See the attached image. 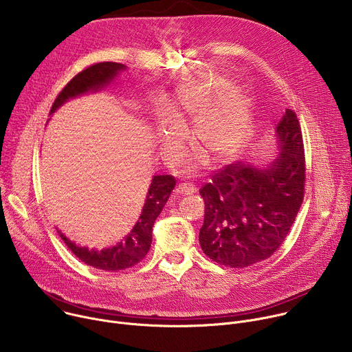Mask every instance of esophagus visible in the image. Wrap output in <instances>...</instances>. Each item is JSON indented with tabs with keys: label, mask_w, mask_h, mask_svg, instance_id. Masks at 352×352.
I'll list each match as a JSON object with an SVG mask.
<instances>
[{
	"label": "esophagus",
	"mask_w": 352,
	"mask_h": 352,
	"mask_svg": "<svg viewBox=\"0 0 352 352\" xmlns=\"http://www.w3.org/2000/svg\"><path fill=\"white\" fill-rule=\"evenodd\" d=\"M195 186L190 184H179L175 188V193L177 195H192L195 192Z\"/></svg>",
	"instance_id": "obj_1"
}]
</instances>
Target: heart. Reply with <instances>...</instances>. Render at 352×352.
Listing matches in <instances>:
<instances>
[{
	"instance_id": "1",
	"label": "heart",
	"mask_w": 352,
	"mask_h": 352,
	"mask_svg": "<svg viewBox=\"0 0 352 352\" xmlns=\"http://www.w3.org/2000/svg\"><path fill=\"white\" fill-rule=\"evenodd\" d=\"M235 90L230 80L219 78L182 86L173 103L171 117L163 114L157 122L163 152L175 157L185 140L184 129L195 124L193 140L199 150L217 163L232 159L242 148L252 122L248 100L239 94L232 96Z\"/></svg>"
}]
</instances>
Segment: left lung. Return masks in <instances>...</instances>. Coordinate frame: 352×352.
I'll list each match as a JSON object with an SVG mask.
<instances>
[{
	"mask_svg": "<svg viewBox=\"0 0 352 352\" xmlns=\"http://www.w3.org/2000/svg\"><path fill=\"white\" fill-rule=\"evenodd\" d=\"M280 156L266 168L227 164L199 193L205 200L200 248L219 265L239 269L270 258L302 205L305 153L296 114L277 125Z\"/></svg>",
	"mask_w": 352,
	"mask_h": 352,
	"instance_id": "1",
	"label": "left lung"
}]
</instances>
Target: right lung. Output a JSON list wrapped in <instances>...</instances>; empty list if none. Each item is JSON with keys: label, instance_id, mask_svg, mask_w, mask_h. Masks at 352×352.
Returning a JSON list of instances; mask_svg holds the SVG:
<instances>
[{"label": "right lung", "instance_id": "right-lung-1", "mask_svg": "<svg viewBox=\"0 0 352 352\" xmlns=\"http://www.w3.org/2000/svg\"><path fill=\"white\" fill-rule=\"evenodd\" d=\"M126 67L118 63H98L85 68L75 75L67 86L60 91L54 100L53 107L50 110L52 116L58 107H61L69 98L83 94L90 90H98L107 86L121 71ZM175 186V178L173 175H155L150 184L142 214L132 228V231L116 246L103 250L87 249L78 246L60 232L65 245L72 250V254L79 258L87 266L104 272H120L138 265L147 255L150 243H152V230L156 219L162 213L164 205Z\"/></svg>", "mask_w": 352, "mask_h": 352}]
</instances>
